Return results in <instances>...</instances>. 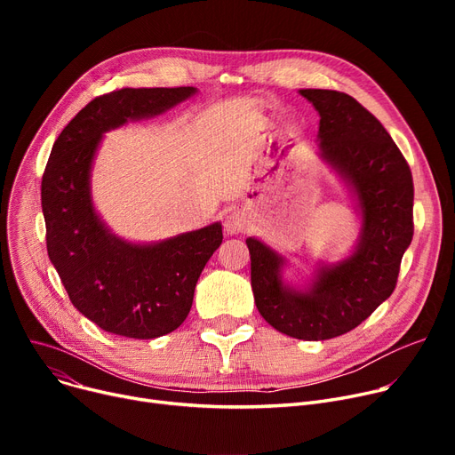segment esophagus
<instances>
[{
	"mask_svg": "<svg viewBox=\"0 0 455 455\" xmlns=\"http://www.w3.org/2000/svg\"><path fill=\"white\" fill-rule=\"evenodd\" d=\"M247 215L243 213V212H230L227 218H225V221H223V228H225V232L228 234V235H234V234H240V232H243L245 230V227H247Z\"/></svg>",
	"mask_w": 455,
	"mask_h": 455,
	"instance_id": "34e87169",
	"label": "esophagus"
}]
</instances>
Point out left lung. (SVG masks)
Here are the masks:
<instances>
[{"label": "left lung", "mask_w": 455, "mask_h": 455, "mask_svg": "<svg viewBox=\"0 0 455 455\" xmlns=\"http://www.w3.org/2000/svg\"><path fill=\"white\" fill-rule=\"evenodd\" d=\"M319 112V156L347 184L362 220L354 251L319 264L304 288L285 283L288 259L247 237L259 315L285 336L324 341L362 324L391 297L413 237V177L378 119L348 93L300 90Z\"/></svg>", "instance_id": "1"}]
</instances>
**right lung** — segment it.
<instances>
[{
	"label": "right lung",
	"instance_id": "add662e5",
	"mask_svg": "<svg viewBox=\"0 0 455 455\" xmlns=\"http://www.w3.org/2000/svg\"><path fill=\"white\" fill-rule=\"evenodd\" d=\"M196 93L194 86H179L100 95L64 127L45 165L47 254L71 304L116 336L155 339L177 330L189 314L206 261L223 242V228L212 223L156 243H131L93 208L92 164L105 132L164 114Z\"/></svg>",
	"mask_w": 455,
	"mask_h": 455
}]
</instances>
